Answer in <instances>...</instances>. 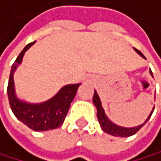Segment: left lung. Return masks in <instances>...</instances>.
Masks as SVG:
<instances>
[{
    "label": "left lung",
    "mask_w": 161,
    "mask_h": 161,
    "mask_svg": "<svg viewBox=\"0 0 161 161\" xmlns=\"http://www.w3.org/2000/svg\"><path fill=\"white\" fill-rule=\"evenodd\" d=\"M134 49L136 50V53H139L142 58L146 59V57L143 56V54L141 51L136 49V48H134ZM149 73H150V75L153 76V72L149 71ZM93 103H94L95 107L97 109V118H98L99 123H100L101 129L105 131V133H107L109 135H112V136H121V137H128V136H130L135 135L137 130L143 127L144 124H147V122L149 120L150 117H152V115L153 113V110H154V107H153L152 112H150V114L147 118V120L144 121L142 125H139V126H136V127L126 128V127L118 126V125L113 123L107 117V115H106V113H105V110H104L103 106H102V102L100 100V97H99L98 93L96 91L94 92V96H93Z\"/></svg>",
    "instance_id": "obj_1"
}]
</instances>
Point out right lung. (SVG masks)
I'll use <instances>...</instances> for the list:
<instances>
[{"mask_svg":"<svg viewBox=\"0 0 161 161\" xmlns=\"http://www.w3.org/2000/svg\"><path fill=\"white\" fill-rule=\"evenodd\" d=\"M34 43L35 41L28 43L12 66L8 84V98L13 113L19 121L33 130L44 131L54 130L63 124L78 87L81 84L65 85L49 100L41 103H28L19 99L15 93L14 74L21 64L25 51Z\"/></svg>","mask_w":161,"mask_h":161,"instance_id":"1","label":"right lung"}]
</instances>
